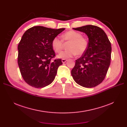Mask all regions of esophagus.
Returning <instances> with one entry per match:
<instances>
[{"instance_id":"obj_1","label":"esophagus","mask_w":127,"mask_h":127,"mask_svg":"<svg viewBox=\"0 0 127 127\" xmlns=\"http://www.w3.org/2000/svg\"><path fill=\"white\" fill-rule=\"evenodd\" d=\"M61 61H62V63H64L66 62V61H67V59H62V60H61Z\"/></svg>"}]
</instances>
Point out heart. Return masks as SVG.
I'll use <instances>...</instances> for the list:
<instances>
[{
	"mask_svg": "<svg viewBox=\"0 0 127 127\" xmlns=\"http://www.w3.org/2000/svg\"><path fill=\"white\" fill-rule=\"evenodd\" d=\"M62 40L58 36L53 38L52 41V47L56 52L59 53L64 47V43H68L67 50L61 52L57 56L58 58L67 59L73 57L76 54L81 56L86 52L88 46V40L87 38L82 36L81 33L75 31H69L62 35Z\"/></svg>",
	"mask_w": 127,
	"mask_h": 127,
	"instance_id": "heart-1",
	"label": "heart"
}]
</instances>
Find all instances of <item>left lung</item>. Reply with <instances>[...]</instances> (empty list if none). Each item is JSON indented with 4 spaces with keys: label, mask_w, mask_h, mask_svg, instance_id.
Masks as SVG:
<instances>
[{
    "label": "left lung",
    "mask_w": 127,
    "mask_h": 127,
    "mask_svg": "<svg viewBox=\"0 0 127 127\" xmlns=\"http://www.w3.org/2000/svg\"><path fill=\"white\" fill-rule=\"evenodd\" d=\"M73 29L88 38L86 52L76 60L71 74L75 82L86 88L97 86L104 79L111 62L112 48L106 33L98 26L88 25Z\"/></svg>",
    "instance_id": "left-lung-1"
}]
</instances>
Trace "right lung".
<instances>
[{
    "instance_id": "right-lung-1",
    "label": "right lung",
    "mask_w": 127,
    "mask_h": 127,
    "mask_svg": "<svg viewBox=\"0 0 127 127\" xmlns=\"http://www.w3.org/2000/svg\"><path fill=\"white\" fill-rule=\"evenodd\" d=\"M65 29H53L33 26L23 35L18 45V64L25 82L35 88H43L54 80L61 59L55 56L52 47L53 38Z\"/></svg>"
}]
</instances>
